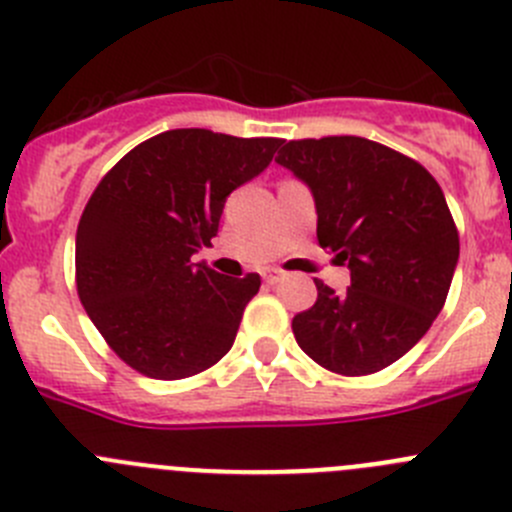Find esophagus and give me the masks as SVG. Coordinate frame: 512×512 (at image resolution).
<instances>
[{
	"label": "esophagus",
	"instance_id": "1",
	"mask_svg": "<svg viewBox=\"0 0 512 512\" xmlns=\"http://www.w3.org/2000/svg\"><path fill=\"white\" fill-rule=\"evenodd\" d=\"M280 278H283V272H280V270H265V272H262V280H265L267 285L280 283Z\"/></svg>",
	"mask_w": 512,
	"mask_h": 512
}]
</instances>
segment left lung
Wrapping results in <instances>:
<instances>
[{"mask_svg": "<svg viewBox=\"0 0 512 512\" xmlns=\"http://www.w3.org/2000/svg\"><path fill=\"white\" fill-rule=\"evenodd\" d=\"M280 166L313 194L318 242L351 270L336 293L293 318L298 346L323 369L366 376L399 361L450 293L460 237L434 176L394 148L358 136L283 143Z\"/></svg>", "mask_w": 512, "mask_h": 512, "instance_id": "8db88e82", "label": "left lung"}]
</instances>
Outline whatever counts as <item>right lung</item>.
<instances>
[{
	"label": "right lung",
	"instance_id": "obj_1",
	"mask_svg": "<svg viewBox=\"0 0 512 512\" xmlns=\"http://www.w3.org/2000/svg\"><path fill=\"white\" fill-rule=\"evenodd\" d=\"M280 138L176 128L138 143L95 186L75 234L83 308L138 374L186 379L232 348L260 275L202 262L237 186L270 166Z\"/></svg>",
	"mask_w": 512,
	"mask_h": 512
}]
</instances>
